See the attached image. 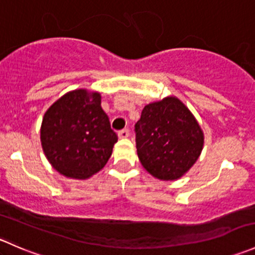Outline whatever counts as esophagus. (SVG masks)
I'll list each match as a JSON object with an SVG mask.
<instances>
[{
    "label": "esophagus",
    "instance_id": "1",
    "mask_svg": "<svg viewBox=\"0 0 255 255\" xmlns=\"http://www.w3.org/2000/svg\"><path fill=\"white\" fill-rule=\"evenodd\" d=\"M128 137H129V129H127V128H125V129L118 132V138H121V139H125V138Z\"/></svg>",
    "mask_w": 255,
    "mask_h": 255
}]
</instances>
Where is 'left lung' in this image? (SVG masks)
<instances>
[{
    "instance_id": "left-lung-1",
    "label": "left lung",
    "mask_w": 255,
    "mask_h": 255,
    "mask_svg": "<svg viewBox=\"0 0 255 255\" xmlns=\"http://www.w3.org/2000/svg\"><path fill=\"white\" fill-rule=\"evenodd\" d=\"M135 133L140 164L164 181L184 176L197 161L205 143L201 126L175 96L145 105Z\"/></svg>"
}]
</instances>
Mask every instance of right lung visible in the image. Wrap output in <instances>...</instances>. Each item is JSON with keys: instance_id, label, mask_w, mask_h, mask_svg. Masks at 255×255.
<instances>
[{"instance_id": "obj_1", "label": "right lung", "mask_w": 255, "mask_h": 255, "mask_svg": "<svg viewBox=\"0 0 255 255\" xmlns=\"http://www.w3.org/2000/svg\"><path fill=\"white\" fill-rule=\"evenodd\" d=\"M117 139L97 91L66 92L43 116L40 143L44 155L59 174L70 179L86 180L99 173Z\"/></svg>"}]
</instances>
